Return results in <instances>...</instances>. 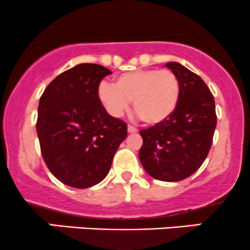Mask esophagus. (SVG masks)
<instances>
[{"label":"esophagus","instance_id":"obj_1","mask_svg":"<svg viewBox=\"0 0 250 250\" xmlns=\"http://www.w3.org/2000/svg\"><path fill=\"white\" fill-rule=\"evenodd\" d=\"M128 133H130V134L138 133V129H136L135 127H133V125H128Z\"/></svg>","mask_w":250,"mask_h":250}]
</instances>
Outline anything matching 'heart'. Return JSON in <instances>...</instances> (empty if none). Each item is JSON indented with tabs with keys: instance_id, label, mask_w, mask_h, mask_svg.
I'll return each mask as SVG.
<instances>
[{
	"instance_id": "obj_1",
	"label": "heart",
	"mask_w": 250,
	"mask_h": 250,
	"mask_svg": "<svg viewBox=\"0 0 250 250\" xmlns=\"http://www.w3.org/2000/svg\"><path fill=\"white\" fill-rule=\"evenodd\" d=\"M98 96L111 116H122L133 101L144 122L158 125L177 108L180 83L169 70H135L116 77L114 85L101 84Z\"/></svg>"
}]
</instances>
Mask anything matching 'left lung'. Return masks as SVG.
I'll list each match as a JSON object with an SVG mask.
<instances>
[{
  "label": "left lung",
  "mask_w": 250,
  "mask_h": 250,
  "mask_svg": "<svg viewBox=\"0 0 250 250\" xmlns=\"http://www.w3.org/2000/svg\"><path fill=\"white\" fill-rule=\"evenodd\" d=\"M165 66L179 79V101L168 119L140 131L144 144L139 158L154 179L179 182L193 174L207 159L217 116L213 96L201 77L179 62Z\"/></svg>",
  "instance_id": "8db88e82"
}]
</instances>
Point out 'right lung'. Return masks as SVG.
I'll return each mask as SVG.
<instances>
[{"label":"right lung","instance_id":"obj_1","mask_svg":"<svg viewBox=\"0 0 250 250\" xmlns=\"http://www.w3.org/2000/svg\"><path fill=\"white\" fill-rule=\"evenodd\" d=\"M111 71L98 64H79L53 79L40 97L37 133L51 173L76 188L101 183L127 123L110 116L98 97V86Z\"/></svg>","mask_w":250,"mask_h":250}]
</instances>
